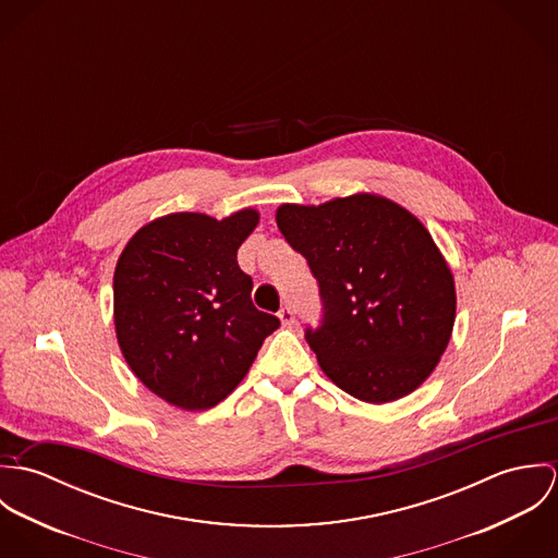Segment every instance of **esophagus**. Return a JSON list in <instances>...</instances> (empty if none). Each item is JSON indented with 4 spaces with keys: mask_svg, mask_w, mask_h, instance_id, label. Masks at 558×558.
<instances>
[{
    "mask_svg": "<svg viewBox=\"0 0 558 558\" xmlns=\"http://www.w3.org/2000/svg\"><path fill=\"white\" fill-rule=\"evenodd\" d=\"M279 319H281V324H283V326H290V324L294 322V314H292V310H290V307H283V310L279 312Z\"/></svg>",
    "mask_w": 558,
    "mask_h": 558,
    "instance_id": "1",
    "label": "esophagus"
}]
</instances>
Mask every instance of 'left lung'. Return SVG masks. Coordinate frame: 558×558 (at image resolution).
Returning <instances> with one entry per match:
<instances>
[{"label": "left lung", "mask_w": 558, "mask_h": 558, "mask_svg": "<svg viewBox=\"0 0 558 558\" xmlns=\"http://www.w3.org/2000/svg\"><path fill=\"white\" fill-rule=\"evenodd\" d=\"M275 219L318 279L324 319L305 337L322 372L367 403L418 389L449 345L458 303L427 228L374 193L281 204Z\"/></svg>", "instance_id": "obj_1"}]
</instances>
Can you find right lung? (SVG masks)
I'll return each instance as SVG.
<instances>
[{
    "mask_svg": "<svg viewBox=\"0 0 558 558\" xmlns=\"http://www.w3.org/2000/svg\"><path fill=\"white\" fill-rule=\"evenodd\" d=\"M259 213H171L126 242L113 272L116 337L131 372L182 410L228 398L279 319L251 303L239 246Z\"/></svg>",
    "mask_w": 558,
    "mask_h": 558,
    "instance_id": "add662e5",
    "label": "right lung"
}]
</instances>
